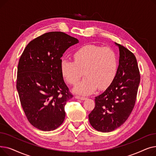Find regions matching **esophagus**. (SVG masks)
Wrapping results in <instances>:
<instances>
[{
    "instance_id": "34e87169",
    "label": "esophagus",
    "mask_w": 156,
    "mask_h": 156,
    "mask_svg": "<svg viewBox=\"0 0 156 156\" xmlns=\"http://www.w3.org/2000/svg\"><path fill=\"white\" fill-rule=\"evenodd\" d=\"M75 97L76 98V99H80V100H85L86 99L85 97H81V96H79V95H76Z\"/></svg>"
}]
</instances>
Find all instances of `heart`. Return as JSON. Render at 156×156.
<instances>
[{"label": "heart", "mask_w": 156, "mask_h": 156, "mask_svg": "<svg viewBox=\"0 0 156 156\" xmlns=\"http://www.w3.org/2000/svg\"><path fill=\"white\" fill-rule=\"evenodd\" d=\"M74 61L62 59L61 74L69 85H75L83 71L85 77L74 88L75 92L88 95L99 88L108 87L118 72V61L116 54L110 47L87 44L81 47L73 54Z\"/></svg>", "instance_id": "b5f03b06"}]
</instances>
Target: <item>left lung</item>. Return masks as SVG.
I'll return each instance as SVG.
<instances>
[{
  "mask_svg": "<svg viewBox=\"0 0 156 156\" xmlns=\"http://www.w3.org/2000/svg\"><path fill=\"white\" fill-rule=\"evenodd\" d=\"M116 44L119 50L116 76L104 92L95 97V108L88 115L92 126L101 132H112L126 121L134 108L140 81L133 53Z\"/></svg>",
  "mask_w": 156,
  "mask_h": 156,
  "instance_id": "left-lung-1",
  "label": "left lung"
}]
</instances>
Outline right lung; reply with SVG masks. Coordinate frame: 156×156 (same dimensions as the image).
<instances>
[{
    "label": "right lung",
    "instance_id": "obj_1",
    "mask_svg": "<svg viewBox=\"0 0 156 156\" xmlns=\"http://www.w3.org/2000/svg\"><path fill=\"white\" fill-rule=\"evenodd\" d=\"M78 40L61 31L45 33L32 40L18 62L16 88L30 123L51 131L63 122L66 102L73 97L64 83L61 57Z\"/></svg>",
    "mask_w": 156,
    "mask_h": 156
}]
</instances>
